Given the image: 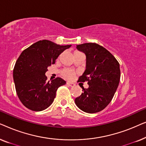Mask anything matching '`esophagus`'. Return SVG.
Returning a JSON list of instances; mask_svg holds the SVG:
<instances>
[{
	"label": "esophagus",
	"mask_w": 146,
	"mask_h": 146,
	"mask_svg": "<svg viewBox=\"0 0 146 146\" xmlns=\"http://www.w3.org/2000/svg\"><path fill=\"white\" fill-rule=\"evenodd\" d=\"M66 84L70 86H75V84L74 83L70 82H67Z\"/></svg>",
	"instance_id": "obj_1"
}]
</instances>
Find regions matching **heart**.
<instances>
[{"label":"heart","instance_id":"obj_1","mask_svg":"<svg viewBox=\"0 0 146 146\" xmlns=\"http://www.w3.org/2000/svg\"><path fill=\"white\" fill-rule=\"evenodd\" d=\"M62 74L64 78L67 79H72L74 76V72L70 69H64L62 72Z\"/></svg>","mask_w":146,"mask_h":146}]
</instances>
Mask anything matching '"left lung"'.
Instances as JSON below:
<instances>
[{"mask_svg":"<svg viewBox=\"0 0 146 146\" xmlns=\"http://www.w3.org/2000/svg\"><path fill=\"white\" fill-rule=\"evenodd\" d=\"M86 54V66L78 82L88 81L89 87L75 99L81 110L93 113L100 111L110 103L120 80L119 64L105 48L96 43L76 45Z\"/></svg>","mask_w":146,"mask_h":146,"instance_id":"8db88e82","label":"left lung"}]
</instances>
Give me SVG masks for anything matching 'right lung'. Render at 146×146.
I'll list each match as a JSON object with an SVG mask.
<instances>
[{
    "mask_svg": "<svg viewBox=\"0 0 146 146\" xmlns=\"http://www.w3.org/2000/svg\"><path fill=\"white\" fill-rule=\"evenodd\" d=\"M71 45L61 46L42 40L34 43L21 54L13 70L16 91L23 104L33 111L48 108L54 102L57 89L64 85L61 78L47 81L48 67Z\"/></svg>",
    "mask_w": 146,
    "mask_h": 146,
    "instance_id": "add662e5",
    "label": "right lung"
}]
</instances>
